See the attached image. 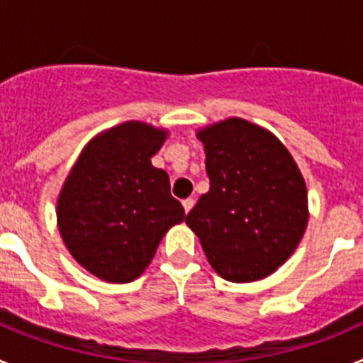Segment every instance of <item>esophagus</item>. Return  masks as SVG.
Listing matches in <instances>:
<instances>
[{"label": "esophagus", "mask_w": 363, "mask_h": 363, "mask_svg": "<svg viewBox=\"0 0 363 363\" xmlns=\"http://www.w3.org/2000/svg\"><path fill=\"white\" fill-rule=\"evenodd\" d=\"M192 205H194V198H185V200H184L185 213H189V211L192 209Z\"/></svg>", "instance_id": "esophagus-1"}]
</instances>
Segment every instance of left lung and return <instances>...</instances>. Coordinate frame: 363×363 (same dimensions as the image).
I'll return each mask as SVG.
<instances>
[{
  "label": "left lung",
  "mask_w": 363,
  "mask_h": 363,
  "mask_svg": "<svg viewBox=\"0 0 363 363\" xmlns=\"http://www.w3.org/2000/svg\"><path fill=\"white\" fill-rule=\"evenodd\" d=\"M209 192L185 221L211 265L229 281L269 277L307 227V189L277 136L240 118L200 130Z\"/></svg>",
  "instance_id": "8db88e82"
}]
</instances>
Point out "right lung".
Segmentation results:
<instances>
[{
  "mask_svg": "<svg viewBox=\"0 0 363 363\" xmlns=\"http://www.w3.org/2000/svg\"><path fill=\"white\" fill-rule=\"evenodd\" d=\"M167 133L127 121L83 149L57 198V225L70 255L107 281L145 271L163 234L185 220L171 182L150 158Z\"/></svg>",
  "mask_w": 363,
  "mask_h": 363,
  "instance_id": "right-lung-1",
  "label": "right lung"
}]
</instances>
